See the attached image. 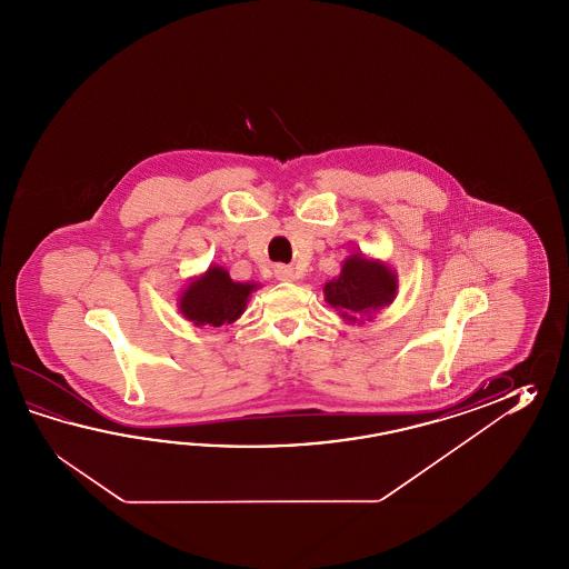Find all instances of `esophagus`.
Masks as SVG:
<instances>
[{
    "mask_svg": "<svg viewBox=\"0 0 569 569\" xmlns=\"http://www.w3.org/2000/svg\"><path fill=\"white\" fill-rule=\"evenodd\" d=\"M274 277L277 279L282 280V282H290V280L297 279V274H295V270L289 267H280L274 268Z\"/></svg>",
    "mask_w": 569,
    "mask_h": 569,
    "instance_id": "esophagus-1",
    "label": "esophagus"
}]
</instances>
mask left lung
Returning <instances> with one entry per match:
<instances>
[{
	"label": "left lung",
	"mask_w": 569,
	"mask_h": 569,
	"mask_svg": "<svg viewBox=\"0 0 569 569\" xmlns=\"http://www.w3.org/2000/svg\"><path fill=\"white\" fill-rule=\"evenodd\" d=\"M397 287V274L385 262L351 254L343 260L338 279L326 282L323 295L346 321L356 323L395 301Z\"/></svg>",
	"instance_id": "left-lung-1"
}]
</instances>
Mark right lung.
Returning a JSON list of instances; mask_svg holds the SVG:
<instances>
[{
    "instance_id": "obj_1",
    "label": "right lung",
    "mask_w": 569,
    "mask_h": 569,
    "mask_svg": "<svg viewBox=\"0 0 569 569\" xmlns=\"http://www.w3.org/2000/svg\"><path fill=\"white\" fill-rule=\"evenodd\" d=\"M256 282H236L226 268L209 267L182 290L179 311L194 326L221 327L233 323L246 311Z\"/></svg>"
}]
</instances>
